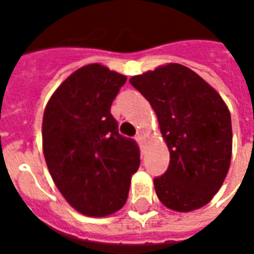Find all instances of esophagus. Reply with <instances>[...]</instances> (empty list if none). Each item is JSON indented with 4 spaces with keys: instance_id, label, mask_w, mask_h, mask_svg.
Wrapping results in <instances>:
<instances>
[{
    "instance_id": "34e87169",
    "label": "esophagus",
    "mask_w": 254,
    "mask_h": 254,
    "mask_svg": "<svg viewBox=\"0 0 254 254\" xmlns=\"http://www.w3.org/2000/svg\"><path fill=\"white\" fill-rule=\"evenodd\" d=\"M136 141H137L140 147H143V145H144V136L141 134V133L136 134Z\"/></svg>"
}]
</instances>
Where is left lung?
<instances>
[{
    "instance_id": "8db88e82",
    "label": "left lung",
    "mask_w": 254,
    "mask_h": 254,
    "mask_svg": "<svg viewBox=\"0 0 254 254\" xmlns=\"http://www.w3.org/2000/svg\"><path fill=\"white\" fill-rule=\"evenodd\" d=\"M129 81L152 106L170 151L167 170L154 180L158 198L178 212L201 208L229 171L233 130L227 106L207 81L180 64Z\"/></svg>"
}]
</instances>
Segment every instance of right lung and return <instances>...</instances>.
I'll use <instances>...</instances> for the list:
<instances>
[{
    "instance_id": "add662e5",
    "label": "right lung",
    "mask_w": 254,
    "mask_h": 254,
    "mask_svg": "<svg viewBox=\"0 0 254 254\" xmlns=\"http://www.w3.org/2000/svg\"><path fill=\"white\" fill-rule=\"evenodd\" d=\"M125 83L124 74L91 64L73 72L45 109L43 154L53 181L76 211L88 216L124 207L140 166L137 143L118 133L110 113Z\"/></svg>"
}]
</instances>
